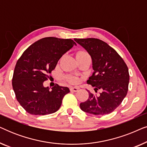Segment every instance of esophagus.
<instances>
[{"instance_id":"obj_1","label":"esophagus","mask_w":147,"mask_h":147,"mask_svg":"<svg viewBox=\"0 0 147 147\" xmlns=\"http://www.w3.org/2000/svg\"><path fill=\"white\" fill-rule=\"evenodd\" d=\"M78 90H79V88H78V87H71L70 88V91L73 92H78Z\"/></svg>"}]
</instances>
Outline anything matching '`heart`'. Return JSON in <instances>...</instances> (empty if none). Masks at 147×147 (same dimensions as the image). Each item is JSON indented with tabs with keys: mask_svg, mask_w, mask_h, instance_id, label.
Segmentation results:
<instances>
[{
	"mask_svg": "<svg viewBox=\"0 0 147 147\" xmlns=\"http://www.w3.org/2000/svg\"><path fill=\"white\" fill-rule=\"evenodd\" d=\"M88 55V54L87 53H86V52H84V51L78 52L77 55ZM67 80H69L70 82H71V83H76V82H78L77 78H76L74 77H68Z\"/></svg>",
	"mask_w": 147,
	"mask_h": 147,
	"instance_id": "1",
	"label": "heart"
}]
</instances>
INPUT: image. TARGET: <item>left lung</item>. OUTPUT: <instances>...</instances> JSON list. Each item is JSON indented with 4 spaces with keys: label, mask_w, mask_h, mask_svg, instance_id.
Returning a JSON list of instances; mask_svg holds the SVG:
<instances>
[{
    "label": "left lung",
    "mask_w": 147,
    "mask_h": 147,
    "mask_svg": "<svg viewBox=\"0 0 147 147\" xmlns=\"http://www.w3.org/2000/svg\"><path fill=\"white\" fill-rule=\"evenodd\" d=\"M74 40L92 57L94 72L87 84L92 85L96 92L102 91L97 96L87 90L89 98L80 103V108L94 115L111 113L127 94L129 84L127 65L117 52L102 40L95 38Z\"/></svg>",
    "instance_id": "obj_1"
}]
</instances>
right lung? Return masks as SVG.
<instances>
[{"instance_id":"add662e5","label":"right lung","mask_w":147,"mask_h":147,"mask_svg":"<svg viewBox=\"0 0 147 147\" xmlns=\"http://www.w3.org/2000/svg\"><path fill=\"white\" fill-rule=\"evenodd\" d=\"M74 45L76 43L72 39L45 37L32 44L22 54L15 65L12 85L17 101L28 113L45 115L59 109L69 89L56 84L50 90L43 82L62 55Z\"/></svg>"}]
</instances>
